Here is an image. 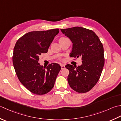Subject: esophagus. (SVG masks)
Segmentation results:
<instances>
[{
	"instance_id": "obj_1",
	"label": "esophagus",
	"mask_w": 121,
	"mask_h": 121,
	"mask_svg": "<svg viewBox=\"0 0 121 121\" xmlns=\"http://www.w3.org/2000/svg\"><path fill=\"white\" fill-rule=\"evenodd\" d=\"M61 69H64L65 68V66L64 65H61Z\"/></svg>"
}]
</instances>
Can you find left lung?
Wrapping results in <instances>:
<instances>
[{
    "instance_id": "1",
    "label": "left lung",
    "mask_w": 121,
    "mask_h": 121,
    "mask_svg": "<svg viewBox=\"0 0 121 121\" xmlns=\"http://www.w3.org/2000/svg\"><path fill=\"white\" fill-rule=\"evenodd\" d=\"M73 43L70 56H81L82 65L77 67L67 65L69 71L68 81L70 87L78 93H84L95 86L101 75L104 65L103 44L95 32L86 28L75 27L61 29Z\"/></svg>"
}]
</instances>
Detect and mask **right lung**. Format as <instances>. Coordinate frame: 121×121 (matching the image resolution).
Segmentation results:
<instances>
[{
  "label": "right lung",
  "instance_id": "1",
  "mask_svg": "<svg viewBox=\"0 0 121 121\" xmlns=\"http://www.w3.org/2000/svg\"><path fill=\"white\" fill-rule=\"evenodd\" d=\"M59 29L31 31L17 41L13 49V63L20 82L32 93L43 95L50 91L61 70L58 63L46 68L40 65L39 56L46 53Z\"/></svg>",
  "mask_w": 121,
  "mask_h": 121
}]
</instances>
